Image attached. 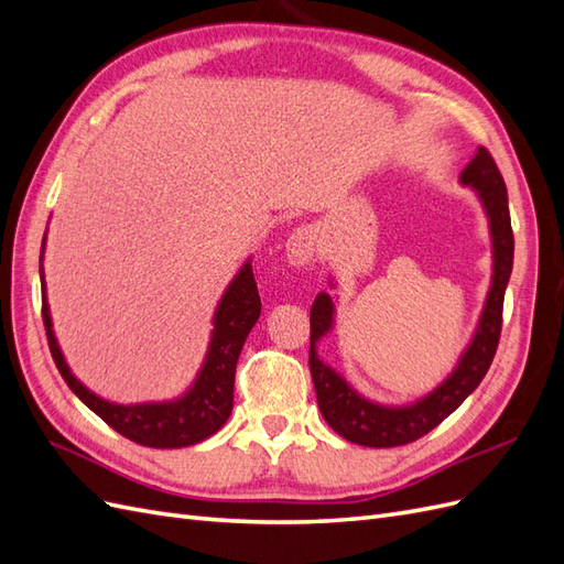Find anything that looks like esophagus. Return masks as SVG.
I'll return each instance as SVG.
<instances>
[{
	"label": "esophagus",
	"instance_id": "1",
	"mask_svg": "<svg viewBox=\"0 0 564 564\" xmlns=\"http://www.w3.org/2000/svg\"><path fill=\"white\" fill-rule=\"evenodd\" d=\"M284 256L294 268L308 265L313 261V256H315V235H313V230L299 228V230L289 235V240L284 245Z\"/></svg>",
	"mask_w": 564,
	"mask_h": 564
}]
</instances>
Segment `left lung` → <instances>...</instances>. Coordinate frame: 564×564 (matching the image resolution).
Returning <instances> with one entry per match:
<instances>
[{"instance_id": "8db88e82", "label": "left lung", "mask_w": 564, "mask_h": 564, "mask_svg": "<svg viewBox=\"0 0 564 564\" xmlns=\"http://www.w3.org/2000/svg\"><path fill=\"white\" fill-rule=\"evenodd\" d=\"M470 185L482 202L489 218L494 275L485 308L468 348L460 355L456 369L429 395L402 406H388L362 398L348 381L317 357V340L334 327V301L317 294L311 308V377L317 392L319 412L332 429L348 442L362 447H400L409 445L445 421L470 392L480 386L497 355L501 336L503 294L513 270V228H510L508 193L497 162L487 148H477L470 164L458 178Z\"/></svg>"}]
</instances>
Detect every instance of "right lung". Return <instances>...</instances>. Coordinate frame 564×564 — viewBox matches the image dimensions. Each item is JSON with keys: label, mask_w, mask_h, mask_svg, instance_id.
I'll return each instance as SVG.
<instances>
[{"label": "right lung", "mask_w": 564, "mask_h": 564, "mask_svg": "<svg viewBox=\"0 0 564 564\" xmlns=\"http://www.w3.org/2000/svg\"><path fill=\"white\" fill-rule=\"evenodd\" d=\"M46 237V235H44ZM44 251V242H42ZM42 278V319L48 338L51 357L61 371L65 383L70 386L75 395L87 404L94 414L104 419L110 429L119 435L129 437L135 445L155 447V449H178L191 447L197 442L212 437L224 429L232 412V388L237 357L242 352L245 340L261 315V299L256 289L251 261H247L237 272L226 294L220 296L218 308L214 313V332L209 340L207 357L197 373L195 383L187 388L181 398L169 402H143V404H117L94 392L75 379L70 367L54 336V324L46 303L44 270Z\"/></svg>", "instance_id": "obj_1"}]
</instances>
